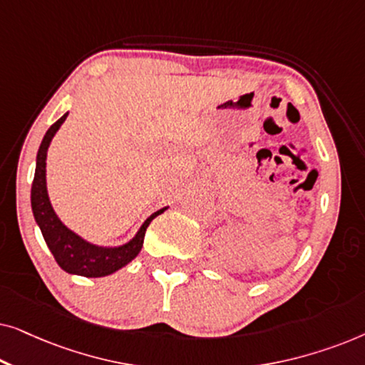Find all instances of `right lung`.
<instances>
[{
    "mask_svg": "<svg viewBox=\"0 0 365 365\" xmlns=\"http://www.w3.org/2000/svg\"><path fill=\"white\" fill-rule=\"evenodd\" d=\"M66 118L68 113H64L48 129L41 141V146L38 149L36 169H34V179L31 186L33 216L39 229H41L46 246L63 271L83 277H104L128 266L138 256L143 247L144 234H146L148 226L154 217L166 211L168 206L153 212L143 222V226L138 229V232L128 242L119 244V246H98V244L89 242L79 236V234L71 231L66 224H63L58 214L54 212L48 196L46 156L54 134L58 133L61 124L66 121Z\"/></svg>",
    "mask_w": 365,
    "mask_h": 365,
    "instance_id": "1",
    "label": "right lung"
}]
</instances>
